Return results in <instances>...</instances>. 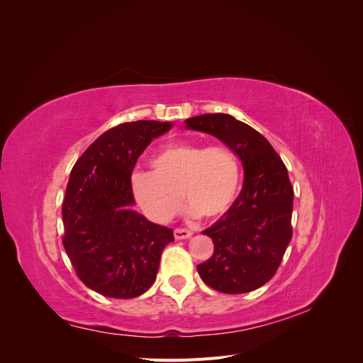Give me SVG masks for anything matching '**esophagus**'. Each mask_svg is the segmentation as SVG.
Masks as SVG:
<instances>
[{"label": "esophagus", "mask_w": 363, "mask_h": 363, "mask_svg": "<svg viewBox=\"0 0 363 363\" xmlns=\"http://www.w3.org/2000/svg\"><path fill=\"white\" fill-rule=\"evenodd\" d=\"M191 236H192V232H189V230H186V228H175L174 230L175 239H188Z\"/></svg>", "instance_id": "1"}]
</instances>
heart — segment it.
<instances>
[{"label": "heart", "mask_w": 363, "mask_h": 363, "mask_svg": "<svg viewBox=\"0 0 363 363\" xmlns=\"http://www.w3.org/2000/svg\"><path fill=\"white\" fill-rule=\"evenodd\" d=\"M152 171L131 174V191L148 218L167 223L180 211L182 195L189 216H224L235 204L242 182L238 156L224 145L177 142L151 157Z\"/></svg>", "instance_id": "obj_1"}]
</instances>
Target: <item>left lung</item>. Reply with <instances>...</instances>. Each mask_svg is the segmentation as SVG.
<instances>
[{"label":"left lung","mask_w":363,"mask_h":363,"mask_svg":"<svg viewBox=\"0 0 363 363\" xmlns=\"http://www.w3.org/2000/svg\"><path fill=\"white\" fill-rule=\"evenodd\" d=\"M184 124L224 142L242 162L245 174L232 208L203 232L212 238L215 251L196 269L215 291H255L276 274L292 238L294 188L288 169L259 131L232 115L206 113Z\"/></svg>","instance_id":"obj_1"}]
</instances>
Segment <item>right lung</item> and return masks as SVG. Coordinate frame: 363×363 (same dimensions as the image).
I'll return each mask as SVG.
<instances>
[{"label": "right lung", "instance_id": "add662e5", "mask_svg": "<svg viewBox=\"0 0 363 363\" xmlns=\"http://www.w3.org/2000/svg\"><path fill=\"white\" fill-rule=\"evenodd\" d=\"M172 123L135 121L107 130L75 162L62 206L63 247L77 276L108 298H135L156 280L172 230L138 213L131 172Z\"/></svg>", "mask_w": 363, "mask_h": 363}]
</instances>
